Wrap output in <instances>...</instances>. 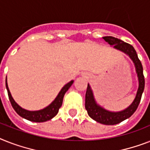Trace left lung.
<instances>
[{
    "label": "left lung",
    "instance_id": "8db88e82",
    "mask_svg": "<svg viewBox=\"0 0 150 150\" xmlns=\"http://www.w3.org/2000/svg\"><path fill=\"white\" fill-rule=\"evenodd\" d=\"M103 39L108 42L111 46H113L114 48L124 52L125 54L129 55L134 63L136 71L137 73L139 80V88L136 92V96L132 104L120 112H110L104 108L101 107L99 105L96 103L94 98V95L92 90L90 87L89 84H88L87 90L86 93V109L90 117L95 121L104 125H115L125 119L129 118L133 113L136 112L139 104L140 103L141 97L145 87V79L143 75V69L141 64L140 60L139 59L138 55L136 54V50L131 45L124 42L123 41L112 37V36H105L103 37Z\"/></svg>",
    "mask_w": 150,
    "mask_h": 150
}]
</instances>
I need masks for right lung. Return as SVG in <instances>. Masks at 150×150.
Listing matches in <instances>:
<instances>
[{"instance_id":"obj_1","label":"right lung","mask_w":150,"mask_h":150,"mask_svg":"<svg viewBox=\"0 0 150 150\" xmlns=\"http://www.w3.org/2000/svg\"><path fill=\"white\" fill-rule=\"evenodd\" d=\"M73 82H74V81L71 80V81H69V83H67L61 89L55 99L48 106L45 107V109L38 111L26 110V109L21 108L19 105L17 104V103L14 100V98H12L11 94V92L9 91L8 82H7V78H6V88H7V90H8V97H9L10 102L11 103L12 107L14 108V109L18 115L24 118V119H28L29 121L35 122H46L47 120L52 119V118H54L58 114V110H59L60 107L62 105L63 98H64V94L69 90V88L71 87Z\"/></svg>"}]
</instances>
